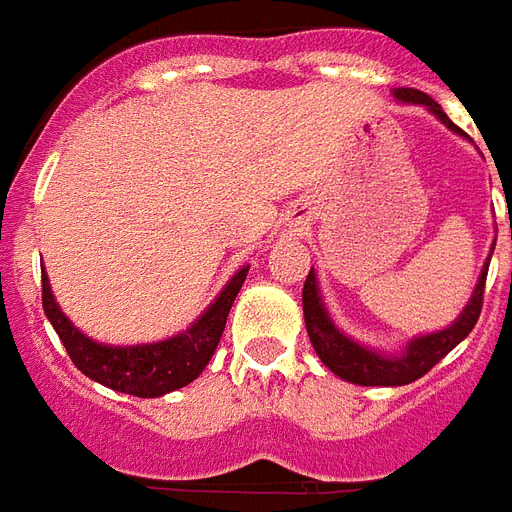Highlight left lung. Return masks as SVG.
I'll return each mask as SVG.
<instances>
[{"mask_svg":"<svg viewBox=\"0 0 512 512\" xmlns=\"http://www.w3.org/2000/svg\"><path fill=\"white\" fill-rule=\"evenodd\" d=\"M395 99L405 101V104H424V107L438 117L440 123H446L454 134H464L462 128L454 126L448 115L440 109V104L427 93L416 91V88H395ZM494 252V247H491ZM491 260V257H489ZM489 260L483 265L478 284H475L473 298L464 306L459 317L438 333H427L413 338L403 349V354H378L376 349H368L362 343L351 341L349 335H343L338 327L333 325V319L327 314L322 295H319L317 273L314 268L308 271L306 284H303V317H306V330L311 338V346L319 354V360L325 362L327 368L333 370L335 376L349 381V384L360 386H403L411 384L416 378L435 368L448 351L454 349L456 343H462L470 330L475 327L478 317H481L483 306V284H486V273H489Z\"/></svg>","mask_w":512,"mask_h":512,"instance_id":"1","label":"left lung"}]
</instances>
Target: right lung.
Wrapping results in <instances>:
<instances>
[{
	"instance_id": "obj_1",
	"label": "right lung",
	"mask_w": 512,
	"mask_h": 512,
	"mask_svg": "<svg viewBox=\"0 0 512 512\" xmlns=\"http://www.w3.org/2000/svg\"><path fill=\"white\" fill-rule=\"evenodd\" d=\"M247 271L249 265H244L233 273V279L222 287L212 306L206 308L185 333L158 343L107 346L83 335L58 308L45 271H42V308L69 351L74 368L83 370L85 376L115 392H126L134 397H161L195 381L209 365L228 322L230 306L247 279Z\"/></svg>"
}]
</instances>
